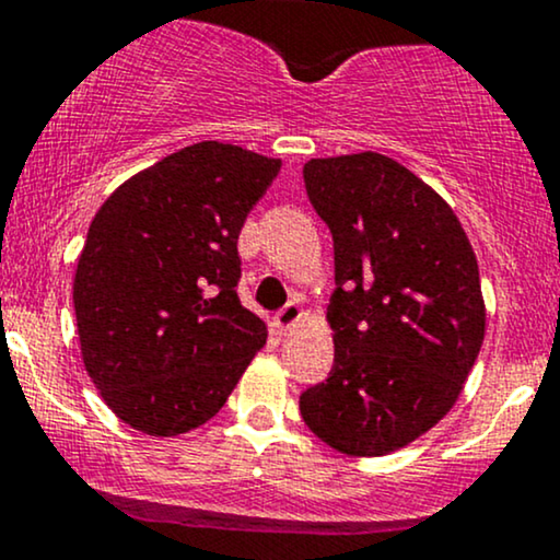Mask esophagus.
<instances>
[{"label": "esophagus", "instance_id": "esophagus-1", "mask_svg": "<svg viewBox=\"0 0 560 560\" xmlns=\"http://www.w3.org/2000/svg\"><path fill=\"white\" fill-rule=\"evenodd\" d=\"M300 318H302L300 305H298V302H289V305H284L279 313H276L273 326H276V329H279V331H287V329H292V326L298 324Z\"/></svg>", "mask_w": 560, "mask_h": 560}]
</instances>
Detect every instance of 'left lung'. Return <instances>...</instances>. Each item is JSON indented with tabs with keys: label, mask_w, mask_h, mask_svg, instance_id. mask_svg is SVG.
<instances>
[{
	"label": "left lung",
	"mask_w": 560,
	"mask_h": 560,
	"mask_svg": "<svg viewBox=\"0 0 560 560\" xmlns=\"http://www.w3.org/2000/svg\"><path fill=\"white\" fill-rule=\"evenodd\" d=\"M305 189L334 236V369L300 397L320 442L355 458L450 413L485 342L479 266L453 208L378 152L313 158Z\"/></svg>",
	"instance_id": "left-lung-1"
}]
</instances>
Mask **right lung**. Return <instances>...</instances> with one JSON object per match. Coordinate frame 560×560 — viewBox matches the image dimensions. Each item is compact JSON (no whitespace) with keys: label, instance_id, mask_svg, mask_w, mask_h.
<instances>
[{"label":"right lung","instance_id":"obj_1","mask_svg":"<svg viewBox=\"0 0 560 560\" xmlns=\"http://www.w3.org/2000/svg\"><path fill=\"white\" fill-rule=\"evenodd\" d=\"M281 160L199 141L96 210L73 279L81 358L102 400L150 436L210 421L266 345L240 302L236 240Z\"/></svg>","mask_w":560,"mask_h":560}]
</instances>
